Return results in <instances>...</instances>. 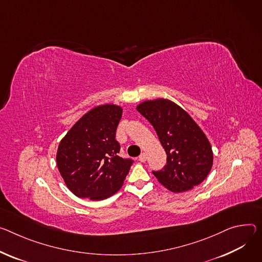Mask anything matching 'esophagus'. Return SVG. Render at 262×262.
Wrapping results in <instances>:
<instances>
[{"instance_id":"obj_1","label":"esophagus","mask_w":262,"mask_h":262,"mask_svg":"<svg viewBox=\"0 0 262 262\" xmlns=\"http://www.w3.org/2000/svg\"><path fill=\"white\" fill-rule=\"evenodd\" d=\"M139 161H140V162H142V163H144V162L146 161V155H145L144 152L140 155V157H139Z\"/></svg>"}]
</instances>
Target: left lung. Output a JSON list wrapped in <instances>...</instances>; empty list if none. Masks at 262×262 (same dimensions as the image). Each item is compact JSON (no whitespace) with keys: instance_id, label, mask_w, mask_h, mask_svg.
<instances>
[{"instance_id":"1","label":"left lung","mask_w":262,"mask_h":262,"mask_svg":"<svg viewBox=\"0 0 262 262\" xmlns=\"http://www.w3.org/2000/svg\"><path fill=\"white\" fill-rule=\"evenodd\" d=\"M137 110L154 126L167 155L164 168L152 171L158 181L172 192L200 185L211 170L213 152L193 119L167 99L144 101Z\"/></svg>"}]
</instances>
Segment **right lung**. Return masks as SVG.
Returning a JSON list of instances; mask_svg holds the SVG:
<instances>
[{"label": "right lung", "mask_w": 262, "mask_h": 262, "mask_svg": "<svg viewBox=\"0 0 262 262\" xmlns=\"http://www.w3.org/2000/svg\"><path fill=\"white\" fill-rule=\"evenodd\" d=\"M121 116L118 105L94 107L60 141L57 167L76 196L101 201L123 185L134 161L119 157L120 144L115 138Z\"/></svg>", "instance_id": "1"}]
</instances>
